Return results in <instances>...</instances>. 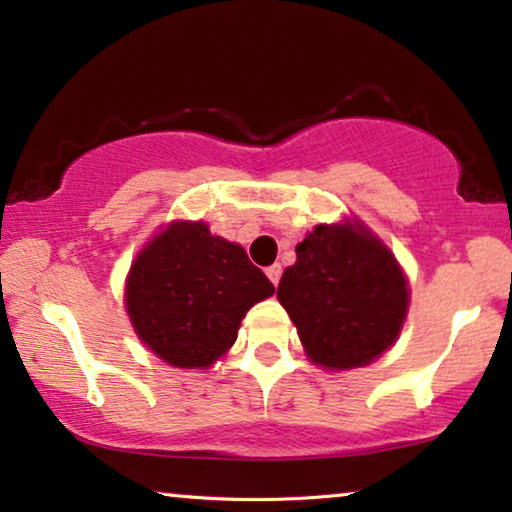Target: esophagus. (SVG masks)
<instances>
[{
  "label": "esophagus",
  "instance_id": "1",
  "mask_svg": "<svg viewBox=\"0 0 512 512\" xmlns=\"http://www.w3.org/2000/svg\"><path fill=\"white\" fill-rule=\"evenodd\" d=\"M281 274H283V267H281V264H274V267H269V269H267L269 281L274 283V285H278V281H281Z\"/></svg>",
  "mask_w": 512,
  "mask_h": 512
}]
</instances>
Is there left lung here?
Listing matches in <instances>:
<instances>
[{"label":"left lung","instance_id":"obj_1","mask_svg":"<svg viewBox=\"0 0 512 512\" xmlns=\"http://www.w3.org/2000/svg\"><path fill=\"white\" fill-rule=\"evenodd\" d=\"M278 302L313 363L351 370L395 342L407 313V281L395 257L363 227L318 224L295 248Z\"/></svg>","mask_w":512,"mask_h":512}]
</instances>
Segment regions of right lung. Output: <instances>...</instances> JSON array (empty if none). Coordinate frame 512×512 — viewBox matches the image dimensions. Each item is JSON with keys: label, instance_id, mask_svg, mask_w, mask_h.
Instances as JSON below:
<instances>
[{"label": "right lung", "instance_id": "1", "mask_svg": "<svg viewBox=\"0 0 512 512\" xmlns=\"http://www.w3.org/2000/svg\"><path fill=\"white\" fill-rule=\"evenodd\" d=\"M274 285L241 245L203 222H175L131 267L126 309L138 337L173 367H208L236 342L252 304Z\"/></svg>", "mask_w": 512, "mask_h": 512}]
</instances>
